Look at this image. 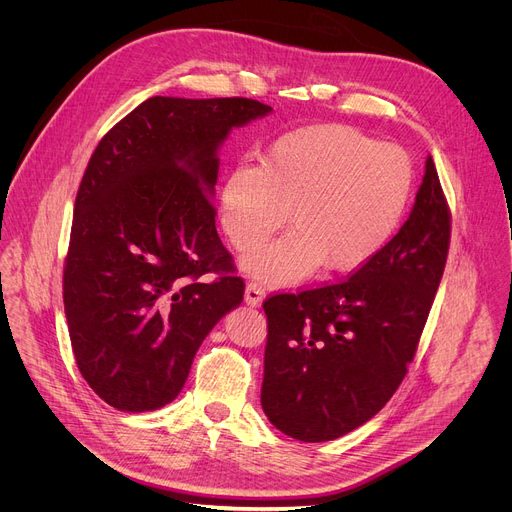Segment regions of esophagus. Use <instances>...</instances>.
Instances as JSON below:
<instances>
[{"mask_svg": "<svg viewBox=\"0 0 512 512\" xmlns=\"http://www.w3.org/2000/svg\"><path fill=\"white\" fill-rule=\"evenodd\" d=\"M263 298H265L263 285L257 283V281H249V283H247V289H245V302L255 308V306H259V304L263 302Z\"/></svg>", "mask_w": 512, "mask_h": 512, "instance_id": "34e87169", "label": "esophagus"}]
</instances>
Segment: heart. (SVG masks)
Returning <instances> with one entry per match:
<instances>
[{
    "label": "heart",
    "mask_w": 512,
    "mask_h": 512,
    "mask_svg": "<svg viewBox=\"0 0 512 512\" xmlns=\"http://www.w3.org/2000/svg\"><path fill=\"white\" fill-rule=\"evenodd\" d=\"M413 160L350 125H308L279 135L259 166L233 168L221 188L223 231L253 251L287 218L294 231L259 249L245 269L287 285L324 265L348 273L367 265L391 239L409 204Z\"/></svg>",
    "instance_id": "obj_1"
}]
</instances>
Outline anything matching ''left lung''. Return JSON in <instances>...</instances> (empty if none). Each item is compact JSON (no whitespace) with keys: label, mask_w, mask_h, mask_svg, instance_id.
I'll return each mask as SVG.
<instances>
[{"label":"left lung","mask_w":512,"mask_h":512,"mask_svg":"<svg viewBox=\"0 0 512 512\" xmlns=\"http://www.w3.org/2000/svg\"><path fill=\"white\" fill-rule=\"evenodd\" d=\"M452 214L431 156L399 233L350 277L263 302L261 407L300 442L367 423L399 389L440 287Z\"/></svg>","instance_id":"left-lung-1"}]
</instances>
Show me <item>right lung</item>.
Listing matches in <instances>:
<instances>
[{
    "label": "right lung",
    "instance_id": "right-lung-1",
    "mask_svg": "<svg viewBox=\"0 0 512 512\" xmlns=\"http://www.w3.org/2000/svg\"><path fill=\"white\" fill-rule=\"evenodd\" d=\"M267 113L245 97H152L95 148L62 298L79 371L111 407L141 413L174 401L206 334L243 302L210 194L221 143ZM206 272L214 282L201 281Z\"/></svg>",
    "mask_w": 512,
    "mask_h": 512
}]
</instances>
